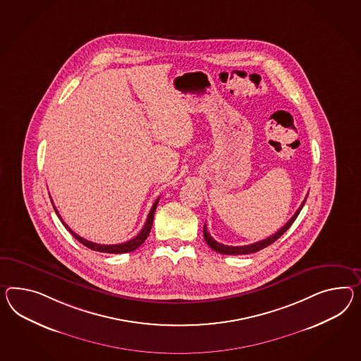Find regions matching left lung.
I'll return each mask as SVG.
<instances>
[{"mask_svg": "<svg viewBox=\"0 0 361 361\" xmlns=\"http://www.w3.org/2000/svg\"><path fill=\"white\" fill-rule=\"evenodd\" d=\"M306 199H307V196H306L305 199H304V202L301 203V205L298 207V209H297L296 213L290 217V220L281 228V229H279L275 234H272V235H269L268 238L266 240H258V242H255V243H251V245H246V246H228V245H222V243H219L217 240H213L212 237H211V234L208 233L207 231V225L204 224V240L205 242L208 243V246L211 247V249L214 250L216 252H220V254H225V255H245V254H252V252H257L259 250L264 249V247H267L269 246L271 243H274L275 240H278L286 231L290 228V225L295 222V220L297 219V216H298V213L302 209V207H304V204H305Z\"/></svg>", "mask_w": 361, "mask_h": 361, "instance_id": "8db88e82", "label": "left lung"}]
</instances>
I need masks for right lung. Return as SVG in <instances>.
<instances>
[{"mask_svg":"<svg viewBox=\"0 0 361 361\" xmlns=\"http://www.w3.org/2000/svg\"><path fill=\"white\" fill-rule=\"evenodd\" d=\"M51 202H52V199H51ZM159 202V197H158L157 200L154 202L153 204V207H152V209H150V212L148 214V219H147V222H145V225H144V228L140 231L139 234L135 237V238H132V240H128V242H124V243H119V245H99V243H94L92 240H85L82 237H80L78 234H75L64 221H63V219H61V216L57 212V209L55 208V212L57 213V216H59V219L61 220L63 222V225H64L65 228L69 231V233L73 235L75 240H78V242H81L83 246H86V247H89V249L94 250V251H99V252H107V254H124V252H130V251H133V250L139 249L140 246L145 242V240L148 238L149 233H150V229H152V225H153V217H154V212H156V208H157V204ZM54 204V202H52Z\"/></svg>","mask_w":361,"mask_h":361,"instance_id":"obj_1","label":"right lung"}]
</instances>
